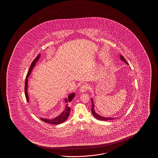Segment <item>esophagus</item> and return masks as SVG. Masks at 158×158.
<instances>
[{
  "instance_id": "1",
  "label": "esophagus",
  "mask_w": 158,
  "mask_h": 158,
  "mask_svg": "<svg viewBox=\"0 0 158 158\" xmlns=\"http://www.w3.org/2000/svg\"><path fill=\"white\" fill-rule=\"evenodd\" d=\"M89 87L87 85L83 84L81 85V86L80 87V92H85L86 91H87L89 89Z\"/></svg>"
}]
</instances>
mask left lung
Wrapping results in <instances>:
<instances>
[{
	"instance_id": "1",
	"label": "left lung",
	"mask_w": 158,
	"mask_h": 158,
	"mask_svg": "<svg viewBox=\"0 0 158 158\" xmlns=\"http://www.w3.org/2000/svg\"><path fill=\"white\" fill-rule=\"evenodd\" d=\"M120 56V59H121L125 63H126L127 64H128L127 62V61L124 58V57L123 56H122L121 55ZM92 100V108H91V111H92V114H93V115H94V117L96 118L97 119H98V120H102V121H107V120H113V119H114V118H104V117H101V116H100L97 113H96L95 112V111H94V104H93V100Z\"/></svg>"
}]
</instances>
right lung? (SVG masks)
Returning a JSON list of instances; mask_svg holds the SVG:
<instances>
[{"mask_svg":"<svg viewBox=\"0 0 158 158\" xmlns=\"http://www.w3.org/2000/svg\"><path fill=\"white\" fill-rule=\"evenodd\" d=\"M39 57H40V54H38V56L34 59V60L33 61L30 67L28 73L27 74V76L26 77V80H25V97H26L27 102H29L28 93H27V80H28L27 78L30 75L33 68L34 67L35 65L36 62L38 60ZM74 96H75V94L74 93H72L71 94H69V100L66 99L65 101L66 102H71L72 99H73V98L74 97ZM68 105H69V104H67V106L66 107V108H65L64 111H63V112L58 117H56V118L53 119H46L41 118V120L45 122L46 123H51V124H53V125H58V124L63 123L64 121L67 120V118L69 117V114H70L71 108L69 107Z\"/></svg>","mask_w":158,"mask_h":158,"instance_id":"add662e5","label":"right lung"}]
</instances>
